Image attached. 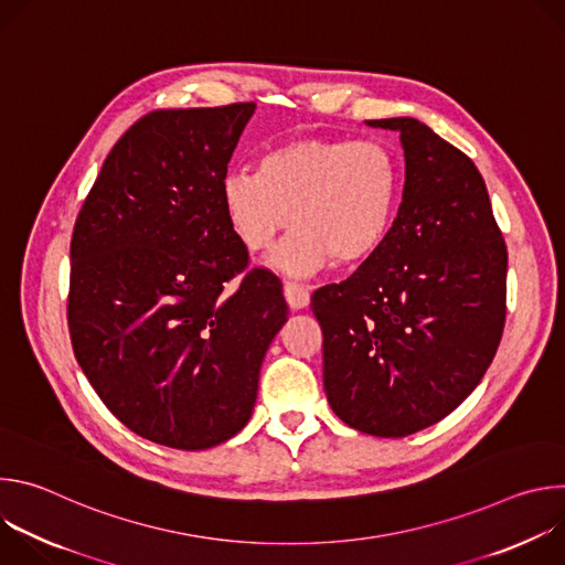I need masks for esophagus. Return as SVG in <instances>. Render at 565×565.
Segmentation results:
<instances>
[{
    "label": "esophagus",
    "mask_w": 565,
    "mask_h": 565,
    "mask_svg": "<svg viewBox=\"0 0 565 565\" xmlns=\"http://www.w3.org/2000/svg\"><path fill=\"white\" fill-rule=\"evenodd\" d=\"M284 297H286V301L292 310H301L310 303V290L301 284H295V281L284 284Z\"/></svg>",
    "instance_id": "esophagus-1"
}]
</instances>
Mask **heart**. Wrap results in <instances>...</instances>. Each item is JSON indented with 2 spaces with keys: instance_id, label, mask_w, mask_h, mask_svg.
<instances>
[{
  "instance_id": "obj_1",
  "label": "heart",
  "mask_w": 565,
  "mask_h": 565,
  "mask_svg": "<svg viewBox=\"0 0 565 565\" xmlns=\"http://www.w3.org/2000/svg\"><path fill=\"white\" fill-rule=\"evenodd\" d=\"M402 188L395 153L373 138H295L259 158V170H232L221 205L250 253L273 248L290 221L292 236L270 257L290 277L373 257L391 230Z\"/></svg>"
}]
</instances>
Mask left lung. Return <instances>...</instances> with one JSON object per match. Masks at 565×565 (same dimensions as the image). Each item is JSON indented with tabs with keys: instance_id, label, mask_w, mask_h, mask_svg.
Instances as JSON below:
<instances>
[{
	"instance_id": "8db88e82",
	"label": "left lung",
	"mask_w": 565,
	"mask_h": 565,
	"mask_svg": "<svg viewBox=\"0 0 565 565\" xmlns=\"http://www.w3.org/2000/svg\"><path fill=\"white\" fill-rule=\"evenodd\" d=\"M399 134L405 188L382 248L310 308L324 388L349 427L402 438L449 416L492 364L505 327L508 248L471 160L416 118Z\"/></svg>"
}]
</instances>
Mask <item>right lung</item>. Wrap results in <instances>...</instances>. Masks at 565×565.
<instances>
[{"mask_svg": "<svg viewBox=\"0 0 565 565\" xmlns=\"http://www.w3.org/2000/svg\"><path fill=\"white\" fill-rule=\"evenodd\" d=\"M255 103L140 118L109 151L71 238L77 364L134 434L185 451L253 416L266 351L288 319L281 281L250 270L221 181Z\"/></svg>", "mask_w": 565, "mask_h": 565, "instance_id": "1", "label": "right lung"}]
</instances>
